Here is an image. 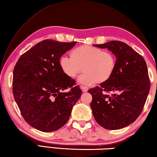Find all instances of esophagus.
I'll use <instances>...</instances> for the list:
<instances>
[{
	"label": "esophagus",
	"mask_w": 157,
	"mask_h": 157,
	"mask_svg": "<svg viewBox=\"0 0 157 157\" xmlns=\"http://www.w3.org/2000/svg\"><path fill=\"white\" fill-rule=\"evenodd\" d=\"M81 89H82V91H83V92H87L88 90V88L86 86H82Z\"/></svg>",
	"instance_id": "esophagus-1"
}]
</instances>
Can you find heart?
I'll return each instance as SVG.
<instances>
[{
	"mask_svg": "<svg viewBox=\"0 0 157 157\" xmlns=\"http://www.w3.org/2000/svg\"><path fill=\"white\" fill-rule=\"evenodd\" d=\"M116 59L113 53L89 45L73 49L70 57H62L59 66L66 76L74 78L82 71L85 73L79 81L85 85L103 82L110 78L114 72Z\"/></svg>",
	"mask_w": 157,
	"mask_h": 157,
	"instance_id": "b5f03b06",
	"label": "heart"
}]
</instances>
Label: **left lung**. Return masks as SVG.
Masks as SVG:
<instances>
[{"label":"left lung","mask_w":157,"mask_h":157,"mask_svg":"<svg viewBox=\"0 0 157 157\" xmlns=\"http://www.w3.org/2000/svg\"><path fill=\"white\" fill-rule=\"evenodd\" d=\"M94 46L108 48L117 59L111 77L88 90L92 96L94 117L106 129L123 128L137 120L146 103L150 89L146 63L142 56L120 41ZM111 91L117 93L110 94Z\"/></svg>","instance_id":"left-lung-1"}]
</instances>
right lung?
Wrapping results in <instances>:
<instances>
[{"label":"right lung","mask_w":157,"mask_h":157,"mask_svg":"<svg viewBox=\"0 0 157 157\" xmlns=\"http://www.w3.org/2000/svg\"><path fill=\"white\" fill-rule=\"evenodd\" d=\"M76 43L43 40L17 60L13 94L23 118L33 128L46 132L59 129L81 97L82 90L75 80L65 75L59 66L62 55Z\"/></svg>","instance_id":"right-lung-1"}]
</instances>
